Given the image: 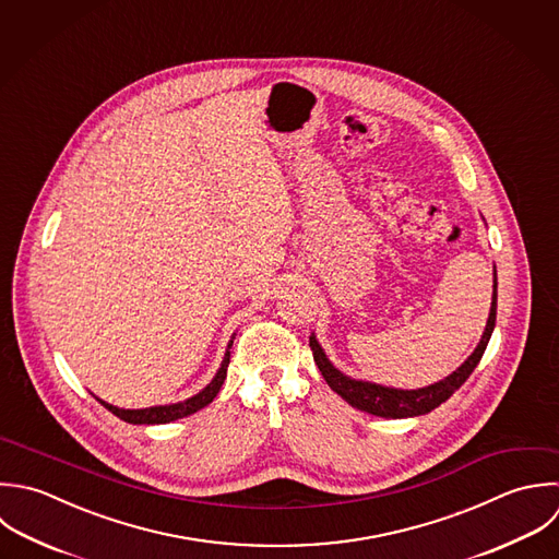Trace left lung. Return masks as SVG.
<instances>
[{
  "instance_id": "left-lung-1",
  "label": "left lung",
  "mask_w": 559,
  "mask_h": 559,
  "mask_svg": "<svg viewBox=\"0 0 559 559\" xmlns=\"http://www.w3.org/2000/svg\"><path fill=\"white\" fill-rule=\"evenodd\" d=\"M497 324V267H495V292H492V307H490V318L486 324V331L481 335L479 346L475 348V353L444 381H438L429 388H420V390H394V388H383L377 383H368V381H355L346 374H342L324 355L322 346L318 344L316 335L309 337V346L313 350V359L316 366L320 368L324 381L329 383V388L333 392H337L348 405H353L355 409H361L366 414L372 416H381V418H412V416H423L433 412L436 407H440L444 401H449L464 383L466 379L473 374V370L477 368V364L481 361L486 346L492 337Z\"/></svg>"
}]
</instances>
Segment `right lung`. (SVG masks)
<instances>
[{"mask_svg":"<svg viewBox=\"0 0 559 559\" xmlns=\"http://www.w3.org/2000/svg\"><path fill=\"white\" fill-rule=\"evenodd\" d=\"M235 340V337H233ZM230 346L233 342L228 344L226 348V355H224V361H222V368L217 370L215 379L195 396L182 401V403H174V405H160V407H147V409H119V407H112L104 401H99L110 414H115L117 418H121L123 423H130V425H167V423H174L178 418H185V416H191L200 409H204L219 392L224 379H226V370H228V364H230Z\"/></svg>","mask_w":559,"mask_h":559,"instance_id":"right-lung-1","label":"right lung"}]
</instances>
